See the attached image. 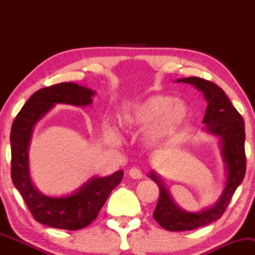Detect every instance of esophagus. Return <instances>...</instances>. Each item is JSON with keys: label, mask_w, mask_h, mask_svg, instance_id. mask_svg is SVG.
I'll list each match as a JSON object with an SVG mask.
<instances>
[{"label": "esophagus", "mask_w": 255, "mask_h": 255, "mask_svg": "<svg viewBox=\"0 0 255 255\" xmlns=\"http://www.w3.org/2000/svg\"><path fill=\"white\" fill-rule=\"evenodd\" d=\"M128 174H129V176L131 178H134V180H139V178L142 177V171L137 168H131Z\"/></svg>", "instance_id": "obj_1"}]
</instances>
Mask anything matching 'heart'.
Masks as SVG:
<instances>
[{"instance_id": "obj_1", "label": "heart", "mask_w": 255, "mask_h": 255, "mask_svg": "<svg viewBox=\"0 0 255 255\" xmlns=\"http://www.w3.org/2000/svg\"><path fill=\"white\" fill-rule=\"evenodd\" d=\"M189 118L191 111L183 102H175L169 96L154 95L125 113L121 118V127L127 131H142L153 126L148 140L151 144H160L183 128Z\"/></svg>"}]
</instances>
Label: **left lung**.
<instances>
[{"instance_id": "obj_1", "label": "left lung", "mask_w": 255, "mask_h": 255, "mask_svg": "<svg viewBox=\"0 0 255 255\" xmlns=\"http://www.w3.org/2000/svg\"><path fill=\"white\" fill-rule=\"evenodd\" d=\"M192 84L203 91L207 101L204 124L206 130L221 136L222 152L227 164L228 181L218 203L200 212H186L175 205L160 180L154 172L150 177L158 184L159 199L153 212V218L162 228L170 231L193 230L217 221L223 216L234 193L246 174L245 121L221 87L212 81L191 77L178 79L177 83Z\"/></svg>"}]
</instances>
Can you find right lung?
Wrapping results in <instances>:
<instances>
[{
  "label": "right lung",
  "mask_w": 255,
  "mask_h": 255,
  "mask_svg": "<svg viewBox=\"0 0 255 255\" xmlns=\"http://www.w3.org/2000/svg\"><path fill=\"white\" fill-rule=\"evenodd\" d=\"M92 90L73 83H61L38 90L14 119L10 130V176L31 215L39 223L51 228L79 230L97 218L108 197L121 182L124 171L107 177H96L69 197L50 198L40 194L32 184L28 171L27 150L34 125L56 103L89 105Z\"/></svg>",
  "instance_id": "right-lung-1"
}]
</instances>
